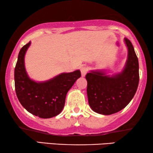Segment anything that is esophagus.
Instances as JSON below:
<instances>
[{
	"instance_id": "1",
	"label": "esophagus",
	"mask_w": 153,
	"mask_h": 153,
	"mask_svg": "<svg viewBox=\"0 0 153 153\" xmlns=\"http://www.w3.org/2000/svg\"><path fill=\"white\" fill-rule=\"evenodd\" d=\"M80 70H81V75H82V76H84L85 75L87 74L88 71V69L87 67H81Z\"/></svg>"
}]
</instances>
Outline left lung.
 I'll use <instances>...</instances> for the list:
<instances>
[{
    "label": "left lung",
    "mask_w": 153,
    "mask_h": 153,
    "mask_svg": "<svg viewBox=\"0 0 153 153\" xmlns=\"http://www.w3.org/2000/svg\"><path fill=\"white\" fill-rule=\"evenodd\" d=\"M128 59L120 74L114 76L92 72L85 75L88 103L94 111L111 115L124 108L134 96L139 81V60L132 44L125 38Z\"/></svg>",
    "instance_id": "left-lung-1"
}]
</instances>
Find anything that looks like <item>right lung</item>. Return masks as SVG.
I'll return each mask as SVG.
<instances>
[{
	"instance_id": "right-lung-1",
	"label": "right lung",
	"mask_w": 153,
	"mask_h": 153,
	"mask_svg": "<svg viewBox=\"0 0 153 153\" xmlns=\"http://www.w3.org/2000/svg\"><path fill=\"white\" fill-rule=\"evenodd\" d=\"M30 45L29 42L21 49L14 68L16 96L21 104L30 114L42 118H52L62 111L67 93L81 76V72L62 73L44 83L30 80L24 67V56Z\"/></svg>"
}]
</instances>
